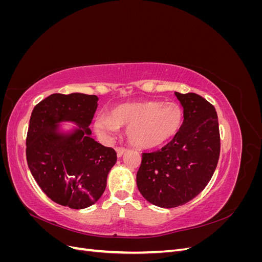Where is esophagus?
Wrapping results in <instances>:
<instances>
[{"label":"esophagus","mask_w":262,"mask_h":262,"mask_svg":"<svg viewBox=\"0 0 262 262\" xmlns=\"http://www.w3.org/2000/svg\"><path fill=\"white\" fill-rule=\"evenodd\" d=\"M125 148L124 147H116V152H117V156L121 157L124 153H125Z\"/></svg>","instance_id":"obj_1"}]
</instances>
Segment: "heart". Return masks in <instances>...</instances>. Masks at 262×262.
Listing matches in <instances>:
<instances>
[{
  "label": "heart",
  "mask_w": 262,
  "mask_h": 262,
  "mask_svg": "<svg viewBox=\"0 0 262 262\" xmlns=\"http://www.w3.org/2000/svg\"><path fill=\"white\" fill-rule=\"evenodd\" d=\"M184 112L176 102L141 101L123 104L113 109L112 115L98 114L94 128L106 141L112 140L121 125H126L125 136L139 148L163 145L179 132Z\"/></svg>",
  "instance_id": "1"
}]
</instances>
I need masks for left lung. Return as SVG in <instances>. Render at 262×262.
Segmentation results:
<instances>
[{
  "mask_svg": "<svg viewBox=\"0 0 262 262\" xmlns=\"http://www.w3.org/2000/svg\"><path fill=\"white\" fill-rule=\"evenodd\" d=\"M184 108V122L167 145L142 154L137 173L139 191L156 207L185 204L209 184L220 157L217 114L194 93H173Z\"/></svg>",
  "mask_w": 262,
  "mask_h": 262,
  "instance_id": "8db88e82",
  "label": "left lung"
}]
</instances>
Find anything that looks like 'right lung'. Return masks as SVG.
I'll return each instance as SVG.
<instances>
[{
	"mask_svg": "<svg viewBox=\"0 0 262 262\" xmlns=\"http://www.w3.org/2000/svg\"><path fill=\"white\" fill-rule=\"evenodd\" d=\"M96 95L52 94L34 108L26 140L31 175L50 199L81 210L96 203L117 153L92 138ZM75 124L69 129L62 123Z\"/></svg>",
	"mask_w": 262,
	"mask_h": 262,
	"instance_id": "right-lung-1",
	"label": "right lung"
}]
</instances>
